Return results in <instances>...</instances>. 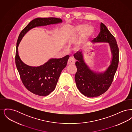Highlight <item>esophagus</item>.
Returning a JSON list of instances; mask_svg holds the SVG:
<instances>
[{"label": "esophagus", "instance_id": "esophagus-1", "mask_svg": "<svg viewBox=\"0 0 132 132\" xmlns=\"http://www.w3.org/2000/svg\"><path fill=\"white\" fill-rule=\"evenodd\" d=\"M75 61L74 59V58L70 57L68 60L67 64L68 65H74V64H75Z\"/></svg>", "mask_w": 132, "mask_h": 132}]
</instances>
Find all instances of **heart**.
Segmentation results:
<instances>
[{
	"instance_id": "1",
	"label": "heart",
	"mask_w": 132,
	"mask_h": 132,
	"mask_svg": "<svg viewBox=\"0 0 132 132\" xmlns=\"http://www.w3.org/2000/svg\"><path fill=\"white\" fill-rule=\"evenodd\" d=\"M87 25L85 24L76 26L73 28V31L74 34H80L82 32V38L85 39L89 38L94 32V30L91 27H87Z\"/></svg>"
}]
</instances>
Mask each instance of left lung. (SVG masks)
<instances>
[{
  "mask_svg": "<svg viewBox=\"0 0 132 132\" xmlns=\"http://www.w3.org/2000/svg\"><path fill=\"white\" fill-rule=\"evenodd\" d=\"M93 41L109 43L112 60L105 72L97 74L90 70L85 63L82 52H78L74 55L77 60V71L75 76L77 87L82 94L88 97L98 96L106 92L113 82L119 63V48L116 40L102 23L101 24V31Z\"/></svg>",
  "mask_w": 132,
  "mask_h": 132,
  "instance_id": "obj_1",
  "label": "left lung"
}]
</instances>
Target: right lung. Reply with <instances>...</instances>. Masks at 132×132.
I'll return each mask as SVG.
<instances>
[{"mask_svg":"<svg viewBox=\"0 0 132 132\" xmlns=\"http://www.w3.org/2000/svg\"><path fill=\"white\" fill-rule=\"evenodd\" d=\"M61 22L62 19L57 18H36L31 21L19 35L16 47L15 63L23 85L34 94L46 96L54 90L61 73L67 65L69 55L59 59H51L39 67H31L20 59L18 50L19 43L26 33L33 28Z\"/></svg>","mask_w":132,"mask_h":132,"instance_id":"add662e5","label":"right lung"}]
</instances>
